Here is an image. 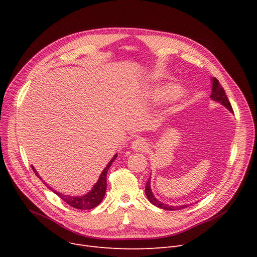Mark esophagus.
I'll list each match as a JSON object with an SVG mask.
<instances>
[{
  "label": "esophagus",
  "instance_id": "34e87169",
  "mask_svg": "<svg viewBox=\"0 0 257 257\" xmlns=\"http://www.w3.org/2000/svg\"><path fill=\"white\" fill-rule=\"evenodd\" d=\"M132 149L137 152H144L148 149V143L146 142L145 139L139 138L136 141H133L131 144Z\"/></svg>",
  "mask_w": 257,
  "mask_h": 257
}]
</instances>
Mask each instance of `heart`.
I'll return each instance as SVG.
<instances>
[{
  "label": "heart",
  "instance_id": "1",
  "mask_svg": "<svg viewBox=\"0 0 257 257\" xmlns=\"http://www.w3.org/2000/svg\"><path fill=\"white\" fill-rule=\"evenodd\" d=\"M178 91V87L174 84H160L157 85L150 93V99L152 102L160 103L170 100L174 94H176Z\"/></svg>",
  "mask_w": 257,
  "mask_h": 257
}]
</instances>
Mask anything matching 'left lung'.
I'll return each instance as SVG.
<instances>
[{"label":"left lung","mask_w":257,"mask_h":257,"mask_svg":"<svg viewBox=\"0 0 257 257\" xmlns=\"http://www.w3.org/2000/svg\"><path fill=\"white\" fill-rule=\"evenodd\" d=\"M211 81H212V91H211V94H210L211 100L221 103L223 106H225L227 108L228 110H230L231 112H233L231 104H230V102H229V100H228V98L226 96V93H225V90L222 87V85L220 84L219 80L217 78H212ZM145 193L147 195L148 200H149L153 205H155V206H157L159 208H163V209H166V210H179V209H182V208H185V207L188 206L187 204L186 205H182V206H172V205L161 203L160 201H158L154 197V195L152 193L151 186H150V178H149V180L146 182Z\"/></svg>","instance_id":"obj_1"}]
</instances>
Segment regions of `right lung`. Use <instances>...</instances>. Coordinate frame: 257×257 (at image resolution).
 <instances>
[{
    "label": "right lung",
    "mask_w": 257,
    "mask_h": 257,
    "mask_svg": "<svg viewBox=\"0 0 257 257\" xmlns=\"http://www.w3.org/2000/svg\"><path fill=\"white\" fill-rule=\"evenodd\" d=\"M116 156H117V154H115V155L112 157V159L109 161V163H108V165L105 167V169H104L103 172L101 173L98 182L93 185L92 190H91L89 193H87L86 195L80 196V197H72V196L62 195V194H60V193H58V192H56V191H54L52 187L48 186V184H47L46 182H44V183L49 187V190L53 191L56 195H58V196L65 202V203H67L70 206H72V207H74V208H77V209H84V210H85V209L94 208V207L98 206V205L101 203L103 198H104V196H105V193H106V184H107V182H106L107 172H108V170H109L111 164L113 163L114 159L116 158ZM31 167H32V169H33V171H34L36 176H37L40 180H42V177H40L39 175H38V173L35 171L34 167H33V166H31Z\"/></svg>",
    "instance_id": "obj_1"
}]
</instances>
